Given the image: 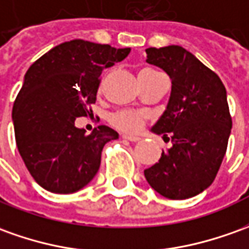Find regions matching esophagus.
Listing matches in <instances>:
<instances>
[{"label":"esophagus","mask_w":249,"mask_h":249,"mask_svg":"<svg viewBox=\"0 0 249 249\" xmlns=\"http://www.w3.org/2000/svg\"><path fill=\"white\" fill-rule=\"evenodd\" d=\"M122 138H123V140H127V141H131V142H137L141 140L140 137H134V135H127V134H122Z\"/></svg>","instance_id":"34e87169"}]
</instances>
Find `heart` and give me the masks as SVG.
<instances>
[{
  "mask_svg": "<svg viewBox=\"0 0 249 249\" xmlns=\"http://www.w3.org/2000/svg\"><path fill=\"white\" fill-rule=\"evenodd\" d=\"M142 71H153V70H142ZM143 119L145 115L138 111H133V109H123L119 111L111 116V123L115 127L121 128L123 131H128V133H135L142 127L143 124Z\"/></svg>",
  "mask_w": 249,
  "mask_h": 249,
  "instance_id": "1",
  "label": "heart"
}]
</instances>
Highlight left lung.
Masks as SVG:
<instances>
[{
	"label": "left lung",
	"mask_w": 249,
	"mask_h": 249,
	"mask_svg": "<svg viewBox=\"0 0 249 249\" xmlns=\"http://www.w3.org/2000/svg\"><path fill=\"white\" fill-rule=\"evenodd\" d=\"M146 54V62L172 81L167 108L152 127L172 146L143 174L162 196L187 199L213 183L226 153L232 130L226 89L213 70L180 46L150 47Z\"/></svg>",
	"instance_id": "8db88e82"
}]
</instances>
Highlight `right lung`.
Instances as JSON below:
<instances>
[{"mask_svg":"<svg viewBox=\"0 0 249 249\" xmlns=\"http://www.w3.org/2000/svg\"><path fill=\"white\" fill-rule=\"evenodd\" d=\"M128 53L74 39L50 50L25 73L12 111L15 137L25 167L44 190L75 193L97 174L103 147L119 134L108 126L85 134L74 122L92 112L103 69Z\"/></svg>","mask_w":249,"mask_h":249,"instance_id":"1","label":"right lung"}]
</instances>
